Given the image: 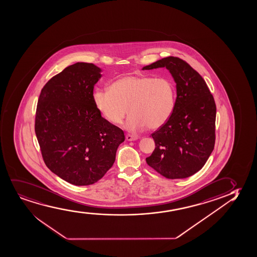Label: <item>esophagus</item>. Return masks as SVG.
Returning a JSON list of instances; mask_svg holds the SVG:
<instances>
[{"instance_id":"34e87169","label":"esophagus","mask_w":257,"mask_h":257,"mask_svg":"<svg viewBox=\"0 0 257 257\" xmlns=\"http://www.w3.org/2000/svg\"><path fill=\"white\" fill-rule=\"evenodd\" d=\"M126 139L127 141H136L138 139V137H136V136H133V135H130V134H127V136H126Z\"/></svg>"}]
</instances>
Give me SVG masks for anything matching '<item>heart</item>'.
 I'll use <instances>...</instances> for the list:
<instances>
[{
    "label": "heart",
    "mask_w": 257,
    "mask_h": 257,
    "mask_svg": "<svg viewBox=\"0 0 257 257\" xmlns=\"http://www.w3.org/2000/svg\"><path fill=\"white\" fill-rule=\"evenodd\" d=\"M92 98L98 112L110 123H120L128 108L127 130L136 132L145 127L156 130L172 116L176 89L166 77L128 75L113 81L109 90H94Z\"/></svg>",
    "instance_id": "b5f03b06"
}]
</instances>
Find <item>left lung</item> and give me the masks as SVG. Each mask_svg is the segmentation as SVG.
<instances>
[{
    "mask_svg": "<svg viewBox=\"0 0 257 257\" xmlns=\"http://www.w3.org/2000/svg\"><path fill=\"white\" fill-rule=\"evenodd\" d=\"M164 67L176 81V107L151 135L156 149L146 162L166 178H186L202 169L214 150L216 106L203 78L182 59L169 56L143 69Z\"/></svg>",
    "mask_w": 257,
    "mask_h": 257,
    "instance_id": "8db88e82",
    "label": "left lung"
}]
</instances>
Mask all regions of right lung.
<instances>
[{
	"instance_id": "right-lung-1",
	"label": "right lung",
	"mask_w": 257,
	"mask_h": 257,
	"mask_svg": "<svg viewBox=\"0 0 257 257\" xmlns=\"http://www.w3.org/2000/svg\"><path fill=\"white\" fill-rule=\"evenodd\" d=\"M101 71L93 63L68 66L44 85L36 107L35 131L43 161L74 185L102 178L125 140L123 131L104 119L93 102Z\"/></svg>"
}]
</instances>
